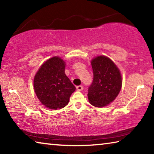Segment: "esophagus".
<instances>
[{
	"instance_id": "obj_1",
	"label": "esophagus",
	"mask_w": 154,
	"mask_h": 154,
	"mask_svg": "<svg viewBox=\"0 0 154 154\" xmlns=\"http://www.w3.org/2000/svg\"><path fill=\"white\" fill-rule=\"evenodd\" d=\"M76 88H77V90L78 91H82L83 89V87L82 86V85H77V86L76 87Z\"/></svg>"
}]
</instances>
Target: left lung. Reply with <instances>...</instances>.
<instances>
[{"instance_id": "1", "label": "left lung", "mask_w": 154, "mask_h": 154, "mask_svg": "<svg viewBox=\"0 0 154 154\" xmlns=\"http://www.w3.org/2000/svg\"><path fill=\"white\" fill-rule=\"evenodd\" d=\"M91 64L93 82L88 88V100L93 106L103 107L113 102L120 92L121 74L113 62L106 56L96 57Z\"/></svg>"}]
</instances>
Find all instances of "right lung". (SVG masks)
I'll return each instance as SVG.
<instances>
[{"mask_svg":"<svg viewBox=\"0 0 154 154\" xmlns=\"http://www.w3.org/2000/svg\"><path fill=\"white\" fill-rule=\"evenodd\" d=\"M65 62L53 57L40 67L34 79V88L37 98L50 109L64 107L75 87L64 73Z\"/></svg>","mask_w":154,"mask_h":154,"instance_id":"right-lung-1","label":"right lung"}]
</instances>
